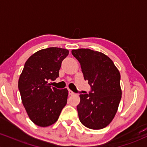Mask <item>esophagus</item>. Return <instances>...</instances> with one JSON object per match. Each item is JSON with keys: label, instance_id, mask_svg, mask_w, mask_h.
<instances>
[{"label": "esophagus", "instance_id": "1", "mask_svg": "<svg viewBox=\"0 0 147 147\" xmlns=\"http://www.w3.org/2000/svg\"><path fill=\"white\" fill-rule=\"evenodd\" d=\"M68 94L70 95H74V92H72V91L71 90H70V89H68Z\"/></svg>", "mask_w": 147, "mask_h": 147}]
</instances>
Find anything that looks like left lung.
I'll list each match as a JSON object with an SVG mask.
<instances>
[{"instance_id": "obj_1", "label": "left lung", "mask_w": 147, "mask_h": 147, "mask_svg": "<svg viewBox=\"0 0 147 147\" xmlns=\"http://www.w3.org/2000/svg\"><path fill=\"white\" fill-rule=\"evenodd\" d=\"M80 63L89 94H81L77 106L82 124L90 129L105 128L112 122L122 98L120 73L113 61L102 52L90 49L72 50Z\"/></svg>"}]
</instances>
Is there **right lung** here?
<instances>
[{
  "instance_id": "obj_1",
  "label": "right lung",
  "mask_w": 147,
  "mask_h": 147,
  "mask_svg": "<svg viewBox=\"0 0 147 147\" xmlns=\"http://www.w3.org/2000/svg\"><path fill=\"white\" fill-rule=\"evenodd\" d=\"M69 51L60 48L38 50L29 57L18 79L22 103L32 122L46 127L55 124L66 105L68 90L52 87Z\"/></svg>"
}]
</instances>
